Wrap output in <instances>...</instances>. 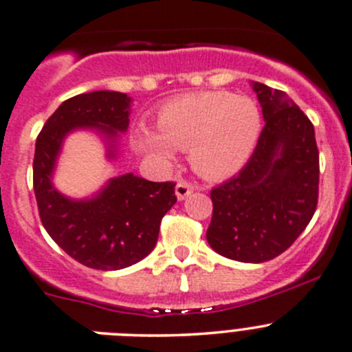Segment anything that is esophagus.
<instances>
[{
  "instance_id": "1",
  "label": "esophagus",
  "mask_w": 352,
  "mask_h": 352,
  "mask_svg": "<svg viewBox=\"0 0 352 352\" xmlns=\"http://www.w3.org/2000/svg\"><path fill=\"white\" fill-rule=\"evenodd\" d=\"M192 192H194V187H192L188 182H179L175 186V195H177V199H179V201H184V199H187L188 195L192 194Z\"/></svg>"
}]
</instances>
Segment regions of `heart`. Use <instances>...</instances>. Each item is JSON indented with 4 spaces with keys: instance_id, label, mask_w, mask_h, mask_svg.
Wrapping results in <instances>:
<instances>
[{
    "instance_id": "b5f03b06",
    "label": "heart",
    "mask_w": 352,
    "mask_h": 352,
    "mask_svg": "<svg viewBox=\"0 0 352 352\" xmlns=\"http://www.w3.org/2000/svg\"><path fill=\"white\" fill-rule=\"evenodd\" d=\"M158 131L140 126L138 145L160 164L175 150H188L195 172L223 180L241 172L260 140L263 118L253 99L228 91H204L166 101L158 111Z\"/></svg>"
}]
</instances>
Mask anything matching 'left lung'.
I'll use <instances>...</instances> for the list:
<instances>
[{
    "mask_svg": "<svg viewBox=\"0 0 352 352\" xmlns=\"http://www.w3.org/2000/svg\"><path fill=\"white\" fill-rule=\"evenodd\" d=\"M265 128L250 162L212 188L207 243L243 263L273 260L312 219L319 197V150L303 111L278 89L251 82Z\"/></svg>",
    "mask_w": 352,
    "mask_h": 352,
    "instance_id": "8db88e82",
    "label": "left lung"
}]
</instances>
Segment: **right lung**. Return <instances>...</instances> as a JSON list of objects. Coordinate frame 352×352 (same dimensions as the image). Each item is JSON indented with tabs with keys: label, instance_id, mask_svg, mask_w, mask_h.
<instances>
[{
	"label": "right lung",
	"instance_id": "obj_1",
	"mask_svg": "<svg viewBox=\"0 0 352 352\" xmlns=\"http://www.w3.org/2000/svg\"><path fill=\"white\" fill-rule=\"evenodd\" d=\"M131 102L128 94L116 91L74 96L47 120L35 143L33 190L43 228L69 256L104 272L126 268L151 253L162 217L177 202L175 184L124 173L89 197L72 199L55 187L54 173L65 138L80 129L96 133L108 160H116Z\"/></svg>",
	"mask_w": 352,
	"mask_h": 352
}]
</instances>
